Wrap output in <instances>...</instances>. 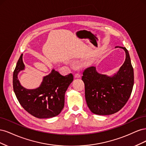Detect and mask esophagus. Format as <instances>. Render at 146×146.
Listing matches in <instances>:
<instances>
[{
    "label": "esophagus",
    "instance_id": "obj_1",
    "mask_svg": "<svg viewBox=\"0 0 146 146\" xmlns=\"http://www.w3.org/2000/svg\"><path fill=\"white\" fill-rule=\"evenodd\" d=\"M75 77L76 78H80L81 77V75L80 74H78V73H76V74H75Z\"/></svg>",
    "mask_w": 146,
    "mask_h": 146
}]
</instances>
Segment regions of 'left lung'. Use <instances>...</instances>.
I'll return each instance as SVG.
<instances>
[{"instance_id":"left-lung-1","label":"left lung","mask_w":146,"mask_h":146,"mask_svg":"<svg viewBox=\"0 0 146 146\" xmlns=\"http://www.w3.org/2000/svg\"><path fill=\"white\" fill-rule=\"evenodd\" d=\"M118 47V46L116 47ZM125 60L117 74L113 77L99 74L94 66L83 72L85 99L92 113L99 115H110L119 111L130 98L134 84V72L129 52Z\"/></svg>"}]
</instances>
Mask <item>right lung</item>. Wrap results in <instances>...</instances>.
Here are the masks:
<instances>
[{"label": "right lung", "mask_w": 146, "mask_h": 146, "mask_svg": "<svg viewBox=\"0 0 146 146\" xmlns=\"http://www.w3.org/2000/svg\"><path fill=\"white\" fill-rule=\"evenodd\" d=\"M21 54L13 72V90L19 104L32 116L39 118H50L61 113L64 105V94L74 80L72 74L63 76L54 69L44 77L41 86L35 90L22 86L17 74L24 69Z\"/></svg>", "instance_id": "add662e5"}]
</instances>
